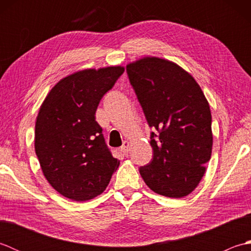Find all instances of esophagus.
I'll list each match as a JSON object with an SVG mask.
<instances>
[{"label": "esophagus", "mask_w": 251, "mask_h": 251, "mask_svg": "<svg viewBox=\"0 0 251 251\" xmlns=\"http://www.w3.org/2000/svg\"><path fill=\"white\" fill-rule=\"evenodd\" d=\"M129 147H130V143H129L128 141H124V142H123V146L121 147V151H122L123 153H124V154L128 153Z\"/></svg>", "instance_id": "esophagus-1"}]
</instances>
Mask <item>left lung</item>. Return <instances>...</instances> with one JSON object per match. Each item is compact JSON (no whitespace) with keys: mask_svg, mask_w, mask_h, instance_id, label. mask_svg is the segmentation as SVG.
Listing matches in <instances>:
<instances>
[{"mask_svg":"<svg viewBox=\"0 0 251 251\" xmlns=\"http://www.w3.org/2000/svg\"><path fill=\"white\" fill-rule=\"evenodd\" d=\"M126 70L149 125L159 131L151 136L152 161L139 169L143 181L170 199L189 195L211 156L208 100L195 78L174 61L145 56Z\"/></svg>","mask_w":251,"mask_h":251,"instance_id":"8db88e82","label":"left lung"}]
</instances>
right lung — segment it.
Returning a JSON list of instances; mask_svg holds the SVG:
<instances>
[{"label": "right lung", "instance_id": "add662e5", "mask_svg": "<svg viewBox=\"0 0 251 251\" xmlns=\"http://www.w3.org/2000/svg\"><path fill=\"white\" fill-rule=\"evenodd\" d=\"M125 68H88L61 78L40 106L34 149L42 172L58 193L75 201L100 195L120 165L96 122L101 98Z\"/></svg>", "mask_w": 251, "mask_h": 251}]
</instances>
